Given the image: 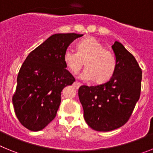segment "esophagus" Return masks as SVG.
Segmentation results:
<instances>
[{
    "mask_svg": "<svg viewBox=\"0 0 153 153\" xmlns=\"http://www.w3.org/2000/svg\"><path fill=\"white\" fill-rule=\"evenodd\" d=\"M81 85H82V83H79V82H78V81H75V82L74 83V86H75L76 88H79Z\"/></svg>",
    "mask_w": 153,
    "mask_h": 153,
    "instance_id": "obj_1",
    "label": "esophagus"
}]
</instances>
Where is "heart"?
<instances>
[{"label":"heart","mask_w":153,"mask_h":153,"mask_svg":"<svg viewBox=\"0 0 153 153\" xmlns=\"http://www.w3.org/2000/svg\"><path fill=\"white\" fill-rule=\"evenodd\" d=\"M63 61L73 74H77L85 62L86 68L81 74V78L86 80L94 79L97 83L109 80L117 68L114 53L105 49L103 45L93 37L80 40L76 45V51L67 49L63 54Z\"/></svg>","instance_id":"1"}]
</instances>
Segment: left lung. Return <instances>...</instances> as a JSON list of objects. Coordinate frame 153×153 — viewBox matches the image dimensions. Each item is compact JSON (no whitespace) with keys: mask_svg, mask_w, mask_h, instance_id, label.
Here are the masks:
<instances>
[{"mask_svg":"<svg viewBox=\"0 0 153 153\" xmlns=\"http://www.w3.org/2000/svg\"><path fill=\"white\" fill-rule=\"evenodd\" d=\"M117 68L110 79L97 86H81L78 95L86 123L108 132L129 120L141 93L142 69L132 53L118 41L112 46Z\"/></svg>","mask_w":153,"mask_h":153,"instance_id":"left-lung-1","label":"left lung"}]
</instances>
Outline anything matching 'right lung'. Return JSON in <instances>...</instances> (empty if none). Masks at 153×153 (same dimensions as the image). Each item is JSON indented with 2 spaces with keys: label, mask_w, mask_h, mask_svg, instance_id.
<instances>
[{
  "label": "right lung",
  "mask_w": 153,
  "mask_h": 153,
  "mask_svg": "<svg viewBox=\"0 0 153 153\" xmlns=\"http://www.w3.org/2000/svg\"><path fill=\"white\" fill-rule=\"evenodd\" d=\"M82 36L74 33L52 35L23 63L12 101L17 119L29 130H41L56 117L62 90L75 81L66 69L63 54L70 43Z\"/></svg>",
  "instance_id": "1"
}]
</instances>
